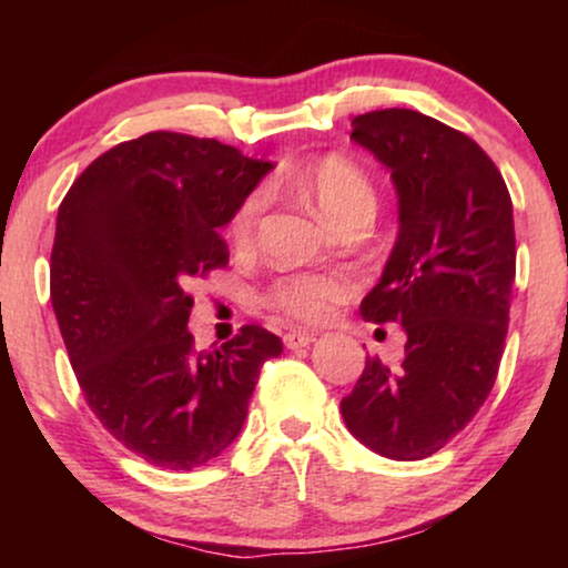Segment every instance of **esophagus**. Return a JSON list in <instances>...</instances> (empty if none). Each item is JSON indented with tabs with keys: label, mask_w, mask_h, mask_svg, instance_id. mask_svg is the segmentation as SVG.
I'll return each mask as SVG.
<instances>
[{
	"label": "esophagus",
	"mask_w": 568,
	"mask_h": 568,
	"mask_svg": "<svg viewBox=\"0 0 568 568\" xmlns=\"http://www.w3.org/2000/svg\"><path fill=\"white\" fill-rule=\"evenodd\" d=\"M313 341H315V333H310V331H290L284 336V344H286V348H292V352L310 346Z\"/></svg>",
	"instance_id": "esophagus-1"
}]
</instances>
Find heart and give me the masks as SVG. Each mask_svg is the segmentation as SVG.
Instances as JSON below:
<instances>
[{
	"mask_svg": "<svg viewBox=\"0 0 568 568\" xmlns=\"http://www.w3.org/2000/svg\"><path fill=\"white\" fill-rule=\"evenodd\" d=\"M290 183L313 201L325 220L344 227V224L375 214L377 193L369 175L348 160L346 154H323L313 165L290 175ZM266 196L261 191L247 193L240 201L230 220V237L237 245H247L258 227ZM354 294V282L341 274H290L276 278L266 294L271 310L292 317L297 323L328 321L341 302Z\"/></svg>",
	"mask_w": 568,
	"mask_h": 568,
	"instance_id": "b5f03b06",
	"label": "heart"
}]
</instances>
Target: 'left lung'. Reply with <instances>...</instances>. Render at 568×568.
Segmentation results:
<instances>
[{
  "label": "left lung",
  "mask_w": 568,
  "mask_h": 568,
  "mask_svg": "<svg viewBox=\"0 0 568 568\" xmlns=\"http://www.w3.org/2000/svg\"><path fill=\"white\" fill-rule=\"evenodd\" d=\"M352 129L390 170L400 222L359 313L400 323L408 338L400 367L367 356L341 414L377 455L422 460L468 426L496 383L517 268L511 199L491 158L437 119L385 108Z\"/></svg>",
  "instance_id": "1"
}]
</instances>
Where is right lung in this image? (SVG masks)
Segmentation results:
<instances>
[{
	"label": "right lung",
	"instance_id": "right-lung-1",
	"mask_svg": "<svg viewBox=\"0 0 568 568\" xmlns=\"http://www.w3.org/2000/svg\"><path fill=\"white\" fill-rule=\"evenodd\" d=\"M271 168L216 139L152 131L90 162L59 206L51 302L77 383L98 422L158 468L227 449L263 362L284 352L261 325L196 352L185 292L227 266L220 227Z\"/></svg>",
	"mask_w": 568,
	"mask_h": 568
}]
</instances>
